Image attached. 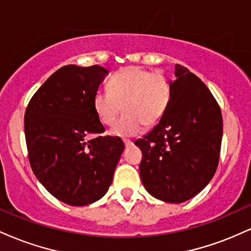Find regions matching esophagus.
I'll use <instances>...</instances> for the list:
<instances>
[{"instance_id":"1","label":"esophagus","mask_w":251,"mask_h":251,"mask_svg":"<svg viewBox=\"0 0 251 251\" xmlns=\"http://www.w3.org/2000/svg\"><path fill=\"white\" fill-rule=\"evenodd\" d=\"M124 144H125L126 148H128V146L133 145V142H132V140H129V139H124Z\"/></svg>"}]
</instances>
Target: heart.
<instances>
[{"mask_svg":"<svg viewBox=\"0 0 251 251\" xmlns=\"http://www.w3.org/2000/svg\"><path fill=\"white\" fill-rule=\"evenodd\" d=\"M109 89L99 88L92 105L100 123L111 126L120 111L125 113L112 128L118 137H133L143 125H155L168 111L172 99V82L163 72L128 66L112 75Z\"/></svg>","mask_w":251,"mask_h":251,"instance_id":"obj_1","label":"heart"}]
</instances>
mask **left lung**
I'll return each instance as SVG.
<instances>
[{
  "label": "left lung",
  "instance_id": "1",
  "mask_svg": "<svg viewBox=\"0 0 251 251\" xmlns=\"http://www.w3.org/2000/svg\"><path fill=\"white\" fill-rule=\"evenodd\" d=\"M172 99L157 126L134 144L143 152L140 178L149 194L183 203L208 185L218 166L221 107L198 76L176 65Z\"/></svg>",
  "mask_w": 251,
  "mask_h": 251
}]
</instances>
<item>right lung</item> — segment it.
Instances as JSON below:
<instances>
[{
  "label": "right lung",
  "instance_id": "1",
  "mask_svg": "<svg viewBox=\"0 0 251 251\" xmlns=\"http://www.w3.org/2000/svg\"><path fill=\"white\" fill-rule=\"evenodd\" d=\"M108 72L93 65L57 70L31 97L25 113L28 158L34 175L54 197L73 206L107 192L125 145L102 137L92 105Z\"/></svg>",
  "mask_w": 251,
  "mask_h": 251
}]
</instances>
